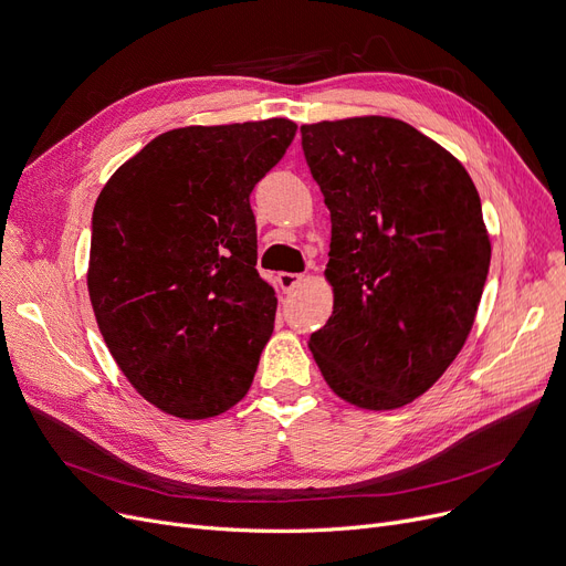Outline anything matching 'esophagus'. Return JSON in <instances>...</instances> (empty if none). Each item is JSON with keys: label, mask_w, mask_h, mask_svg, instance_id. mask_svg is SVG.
Here are the masks:
<instances>
[{"label": "esophagus", "mask_w": 566, "mask_h": 566, "mask_svg": "<svg viewBox=\"0 0 566 566\" xmlns=\"http://www.w3.org/2000/svg\"><path fill=\"white\" fill-rule=\"evenodd\" d=\"M277 282H280L284 293H291V291H295L305 282V275H301V273H280Z\"/></svg>", "instance_id": "esophagus-1"}]
</instances>
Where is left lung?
<instances>
[{
	"instance_id": "1",
	"label": "left lung",
	"mask_w": 566,
	"mask_h": 566,
	"mask_svg": "<svg viewBox=\"0 0 566 566\" xmlns=\"http://www.w3.org/2000/svg\"><path fill=\"white\" fill-rule=\"evenodd\" d=\"M301 135L333 222L335 307L310 348L335 395L399 408L454 363L478 314L491 263L478 188L399 118L321 122Z\"/></svg>"
}]
</instances>
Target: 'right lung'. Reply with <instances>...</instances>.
I'll use <instances>...</instances> for the list:
<instances>
[{
    "label": "right lung",
    "instance_id": "add662e5",
    "mask_svg": "<svg viewBox=\"0 0 566 566\" xmlns=\"http://www.w3.org/2000/svg\"><path fill=\"white\" fill-rule=\"evenodd\" d=\"M295 130L289 118L176 128L98 195L86 275L98 328L133 388L176 418H213L250 390L277 310L250 195Z\"/></svg>",
    "mask_w": 566,
    "mask_h": 566
}]
</instances>
